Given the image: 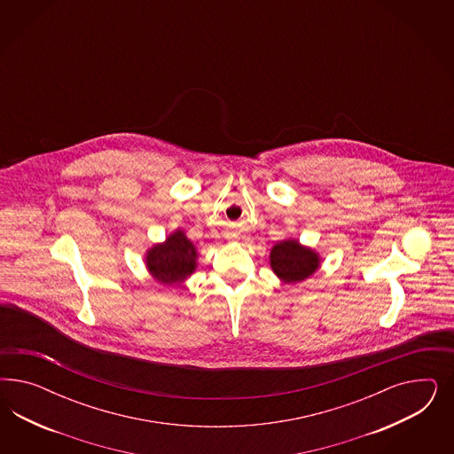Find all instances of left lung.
I'll return each instance as SVG.
<instances>
[{
    "mask_svg": "<svg viewBox=\"0 0 454 454\" xmlns=\"http://www.w3.org/2000/svg\"><path fill=\"white\" fill-rule=\"evenodd\" d=\"M271 268L285 283H298L319 268V256L296 239H286L271 249Z\"/></svg>",
    "mask_w": 454,
    "mask_h": 454,
    "instance_id": "obj_1",
    "label": "left lung"
}]
</instances>
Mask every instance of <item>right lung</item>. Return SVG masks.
Masks as SVG:
<instances>
[{"label":"right lung","mask_w":454,"mask_h":454,"mask_svg":"<svg viewBox=\"0 0 454 454\" xmlns=\"http://www.w3.org/2000/svg\"><path fill=\"white\" fill-rule=\"evenodd\" d=\"M196 247L181 230L169 234L165 243L148 251L146 266L153 278L163 285L181 283L196 268Z\"/></svg>","instance_id":"obj_1"}]
</instances>
